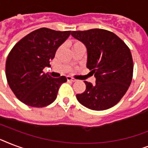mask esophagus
<instances>
[{
  "label": "esophagus",
  "instance_id": "34e87169",
  "mask_svg": "<svg viewBox=\"0 0 148 148\" xmlns=\"http://www.w3.org/2000/svg\"><path fill=\"white\" fill-rule=\"evenodd\" d=\"M67 80L69 81H73V82L76 81V79L74 78V77H70V76L67 77Z\"/></svg>",
  "mask_w": 148,
  "mask_h": 148
}]
</instances>
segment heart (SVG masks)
Wrapping results in <instances>:
<instances>
[{"label":"heart","instance_id":"heart-1","mask_svg":"<svg viewBox=\"0 0 148 148\" xmlns=\"http://www.w3.org/2000/svg\"><path fill=\"white\" fill-rule=\"evenodd\" d=\"M70 45L71 46V48L72 49H74L75 47H77L79 46H83V44L80 41H77V40H72L70 42Z\"/></svg>","mask_w":148,"mask_h":148}]
</instances>
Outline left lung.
I'll list each match as a JSON object with an SVG mask.
<instances>
[{"label": "left lung", "instance_id": "1", "mask_svg": "<svg viewBox=\"0 0 148 148\" xmlns=\"http://www.w3.org/2000/svg\"><path fill=\"white\" fill-rule=\"evenodd\" d=\"M71 35L87 47V67L96 77L95 84L84 81L86 90L76 95L77 101L90 110L112 108L132 81L134 64L129 47L115 34L103 29L72 31Z\"/></svg>", "mask_w": 148, "mask_h": 148}]
</instances>
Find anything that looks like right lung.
Instances as JSON below:
<instances>
[{
  "instance_id": "1",
  "label": "right lung",
  "mask_w": 148,
  "mask_h": 148,
  "mask_svg": "<svg viewBox=\"0 0 148 148\" xmlns=\"http://www.w3.org/2000/svg\"><path fill=\"white\" fill-rule=\"evenodd\" d=\"M71 34L46 27L32 31L14 46L6 60V77L22 103L43 108L53 103L66 77L53 78L43 70L50 67L56 51Z\"/></svg>"
}]
</instances>
